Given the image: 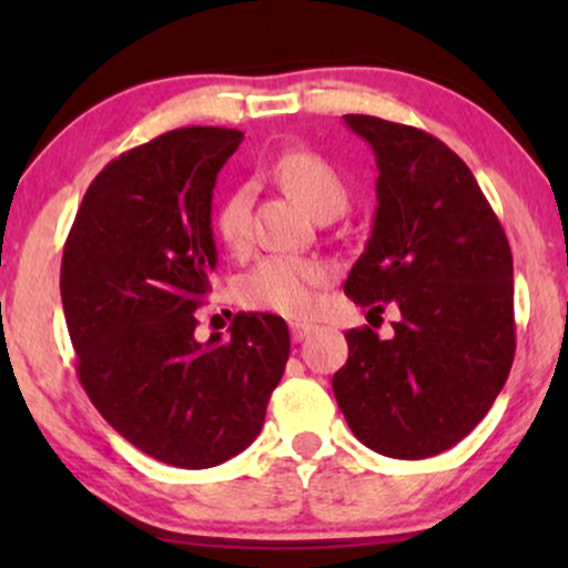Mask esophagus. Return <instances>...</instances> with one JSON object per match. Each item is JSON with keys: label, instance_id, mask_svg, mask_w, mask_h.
<instances>
[{"label": "esophagus", "instance_id": "obj_1", "mask_svg": "<svg viewBox=\"0 0 568 568\" xmlns=\"http://www.w3.org/2000/svg\"><path fill=\"white\" fill-rule=\"evenodd\" d=\"M312 331H315V325H310V323H291V336H293V342H304V338L310 336Z\"/></svg>", "mask_w": 568, "mask_h": 568}]
</instances>
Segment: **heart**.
Segmentation results:
<instances>
[{
    "label": "heart",
    "mask_w": 568,
    "mask_h": 568,
    "mask_svg": "<svg viewBox=\"0 0 568 568\" xmlns=\"http://www.w3.org/2000/svg\"><path fill=\"white\" fill-rule=\"evenodd\" d=\"M275 175L312 216L325 211H344L347 205V186L342 175L328 160L306 149L280 154L275 162ZM251 186L240 184L224 194L213 213L219 240L232 253H243L251 243ZM328 272L321 262L296 256H264L240 277L237 296L253 310L280 312L285 317L312 315L317 304V288L325 283Z\"/></svg>",
    "instance_id": "1"
}]
</instances>
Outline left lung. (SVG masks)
Wrapping results in <instances>:
<instances>
[{"mask_svg": "<svg viewBox=\"0 0 568 568\" xmlns=\"http://www.w3.org/2000/svg\"><path fill=\"white\" fill-rule=\"evenodd\" d=\"M374 149V230L344 293L395 304V334L347 331L334 395L355 438L393 459L452 448L488 414L515 355L513 253L470 168L419 128L344 114Z\"/></svg>", "mask_w": 568, "mask_h": 568, "instance_id": "8db88e82", "label": "left lung"}]
</instances>
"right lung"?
<instances>
[{"label": "right lung", "instance_id": "add662e5", "mask_svg": "<svg viewBox=\"0 0 568 568\" xmlns=\"http://www.w3.org/2000/svg\"><path fill=\"white\" fill-rule=\"evenodd\" d=\"M243 133L179 128L109 162L63 245L61 302L93 406L143 454L205 470L245 452L288 363L283 317L240 312L197 342L216 270L211 207Z\"/></svg>", "mask_w": 568, "mask_h": 568}]
</instances>
